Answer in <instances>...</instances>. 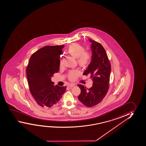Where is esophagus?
<instances>
[{"label": "esophagus", "instance_id": "esophagus-1", "mask_svg": "<svg viewBox=\"0 0 146 146\" xmlns=\"http://www.w3.org/2000/svg\"><path fill=\"white\" fill-rule=\"evenodd\" d=\"M75 84H68V87H74V86H75Z\"/></svg>", "mask_w": 146, "mask_h": 146}]
</instances>
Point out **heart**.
I'll return each instance as SVG.
<instances>
[{
  "label": "heart",
  "instance_id": "obj_1",
  "mask_svg": "<svg viewBox=\"0 0 146 146\" xmlns=\"http://www.w3.org/2000/svg\"><path fill=\"white\" fill-rule=\"evenodd\" d=\"M85 49L83 46L78 44H73L68 48V52L72 56L77 58L79 62L85 64L89 61L91 55L88 52H85ZM81 74V72L78 70H70L68 74V78L71 81L76 80Z\"/></svg>",
  "mask_w": 146,
  "mask_h": 146
}]
</instances>
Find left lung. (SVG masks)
Returning a JSON list of instances; mask_svg holds the SVG:
<instances>
[{"instance_id":"obj_1","label":"left lung","mask_w":146,"mask_h":146,"mask_svg":"<svg viewBox=\"0 0 146 146\" xmlns=\"http://www.w3.org/2000/svg\"><path fill=\"white\" fill-rule=\"evenodd\" d=\"M89 41L91 43V61L84 74L90 75L93 83L89 89L81 84L78 86L81 91L78 100L91 107L101 102L108 91L111 65L102 45L90 39Z\"/></svg>"}]
</instances>
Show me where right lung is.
<instances>
[{
    "label": "right lung",
    "instance_id": "right-lung-1",
    "mask_svg": "<svg viewBox=\"0 0 146 146\" xmlns=\"http://www.w3.org/2000/svg\"><path fill=\"white\" fill-rule=\"evenodd\" d=\"M64 45L46 46L31 56L27 68L29 88L38 104L51 107L56 104L66 87L54 86L51 77L59 70L60 55Z\"/></svg>",
    "mask_w": 146,
    "mask_h": 146
}]
</instances>
